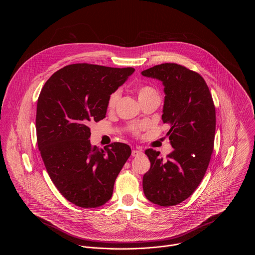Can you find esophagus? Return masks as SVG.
<instances>
[{
  "instance_id": "34e87169",
  "label": "esophagus",
  "mask_w": 255,
  "mask_h": 255,
  "mask_svg": "<svg viewBox=\"0 0 255 255\" xmlns=\"http://www.w3.org/2000/svg\"><path fill=\"white\" fill-rule=\"evenodd\" d=\"M131 155H132L133 157H139V156L143 155V152H142L141 149H133V150L131 151Z\"/></svg>"
}]
</instances>
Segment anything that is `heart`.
<instances>
[{
	"label": "heart",
	"mask_w": 255,
	"mask_h": 255,
	"mask_svg": "<svg viewBox=\"0 0 255 255\" xmlns=\"http://www.w3.org/2000/svg\"><path fill=\"white\" fill-rule=\"evenodd\" d=\"M136 93H137V97L139 99L140 102L144 101L146 99L150 98V97H153V96H159L158 95V92L155 88H153L152 86L150 85H140L136 88ZM120 96H121V93L119 90H116V91H113L108 97V100H107V108L108 110L115 109L119 99H120ZM131 131L134 132V133H137L138 129L137 128L133 127L131 128Z\"/></svg>",
	"instance_id": "1"
}]
</instances>
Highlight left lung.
<instances>
[{"mask_svg":"<svg viewBox=\"0 0 255 255\" xmlns=\"http://www.w3.org/2000/svg\"><path fill=\"white\" fill-rule=\"evenodd\" d=\"M161 80L165 102L162 120L174 150L163 159L146 149L149 171L143 176L146 198L160 206H173L188 198L202 181L214 149L216 112L204 78L182 65L166 63L142 72Z\"/></svg>","mask_w":255,"mask_h":255,"instance_id":"left-lung-1","label":"left lung"}]
</instances>
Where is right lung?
I'll return each mask as SVG.
<instances>
[{"instance_id":"right-lung-1","label":"right lung","mask_w":255,"mask_h":255,"mask_svg":"<svg viewBox=\"0 0 255 255\" xmlns=\"http://www.w3.org/2000/svg\"><path fill=\"white\" fill-rule=\"evenodd\" d=\"M133 68L73 64L57 71L38 97V148L46 170L62 195L82 208L109 201L114 183L131 154L130 147L114 142L92 146L89 125L106 117L107 100Z\"/></svg>"}]
</instances>
